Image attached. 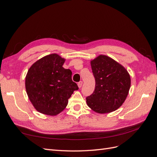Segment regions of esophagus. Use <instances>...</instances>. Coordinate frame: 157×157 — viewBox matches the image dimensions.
Listing matches in <instances>:
<instances>
[{
  "label": "esophagus",
  "mask_w": 157,
  "mask_h": 157,
  "mask_svg": "<svg viewBox=\"0 0 157 157\" xmlns=\"http://www.w3.org/2000/svg\"><path fill=\"white\" fill-rule=\"evenodd\" d=\"M82 81H80V82H79L78 83V86L79 88H80L82 87Z\"/></svg>",
  "instance_id": "esophagus-1"
}]
</instances>
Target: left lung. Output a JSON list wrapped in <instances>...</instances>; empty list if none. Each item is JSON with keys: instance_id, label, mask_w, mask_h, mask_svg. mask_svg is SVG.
I'll use <instances>...</instances> for the list:
<instances>
[{"instance_id": "8db88e82", "label": "left lung", "mask_w": 157, "mask_h": 157, "mask_svg": "<svg viewBox=\"0 0 157 157\" xmlns=\"http://www.w3.org/2000/svg\"><path fill=\"white\" fill-rule=\"evenodd\" d=\"M96 80L94 93L86 98L88 106L99 114L119 108L128 96L131 86L130 74L124 66L105 55L90 61Z\"/></svg>"}]
</instances>
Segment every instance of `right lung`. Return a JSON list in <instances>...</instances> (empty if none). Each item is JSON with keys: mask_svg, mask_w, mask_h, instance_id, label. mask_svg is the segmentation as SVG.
Segmentation results:
<instances>
[{"mask_svg": "<svg viewBox=\"0 0 157 157\" xmlns=\"http://www.w3.org/2000/svg\"><path fill=\"white\" fill-rule=\"evenodd\" d=\"M65 60L58 54H51L38 59L27 71L26 92L33 107L40 113L58 115L67 107L73 92L78 89L71 78V71L63 67Z\"/></svg>", "mask_w": 157, "mask_h": 157, "instance_id": "add662e5", "label": "right lung"}]
</instances>
